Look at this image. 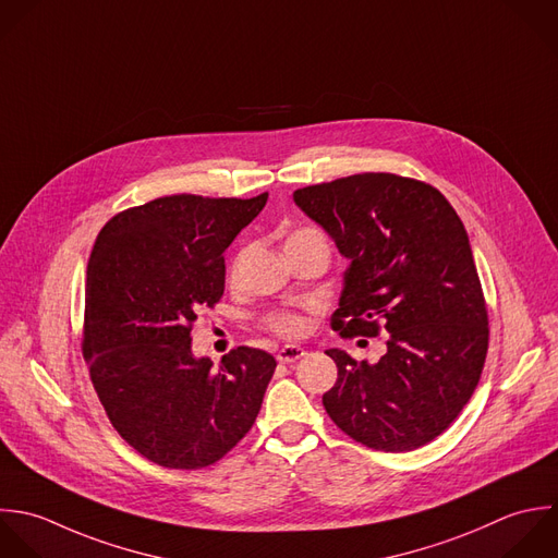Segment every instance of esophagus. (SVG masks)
Here are the masks:
<instances>
[{
  "mask_svg": "<svg viewBox=\"0 0 558 558\" xmlns=\"http://www.w3.org/2000/svg\"><path fill=\"white\" fill-rule=\"evenodd\" d=\"M304 356H306V350L300 348V345H284V348L278 350V361L284 363V365L295 363V361H300V359H304Z\"/></svg>",
  "mask_w": 558,
  "mask_h": 558,
  "instance_id": "esophagus-1",
  "label": "esophagus"
}]
</instances>
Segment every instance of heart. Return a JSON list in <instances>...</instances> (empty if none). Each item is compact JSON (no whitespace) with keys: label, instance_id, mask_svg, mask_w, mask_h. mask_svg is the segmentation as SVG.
Masks as SVG:
<instances>
[{"label":"heart","instance_id":"b5f03b06","mask_svg":"<svg viewBox=\"0 0 558 558\" xmlns=\"http://www.w3.org/2000/svg\"><path fill=\"white\" fill-rule=\"evenodd\" d=\"M313 234H317V236H324L317 228H298V230H293L291 234H289V239L287 241H293V239H300V236H313ZM236 271V260H234V265H232V274ZM265 326L271 330V332H276V335H280V337H302L304 332H306V319L300 315V313H295V311H276V313H269L267 317H265Z\"/></svg>","mask_w":558,"mask_h":558}]
</instances>
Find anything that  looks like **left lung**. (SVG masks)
Returning <instances> with one entry per match:
<instances>
[{"label":"left lung","mask_w":558,"mask_h":558,"mask_svg":"<svg viewBox=\"0 0 558 558\" xmlns=\"http://www.w3.org/2000/svg\"><path fill=\"white\" fill-rule=\"evenodd\" d=\"M295 204L350 260L332 330L387 332L378 363L326 354L339 378L324 393L330 420L380 452L437 439L478 387L489 315L465 226L435 186L396 173H356L298 189Z\"/></svg>","instance_id":"1"}]
</instances>
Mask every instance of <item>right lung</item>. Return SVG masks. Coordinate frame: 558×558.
Listing matches in <instances>:
<instances>
[{"instance_id":"1","label":"right lung","mask_w":558,"mask_h":558,"mask_svg":"<svg viewBox=\"0 0 558 558\" xmlns=\"http://www.w3.org/2000/svg\"><path fill=\"white\" fill-rule=\"evenodd\" d=\"M265 202L158 197L117 213L93 245L82 354L112 428L160 468L217 463L260 411L276 359L241 345L213 369L191 330L221 300L223 252Z\"/></svg>"}]
</instances>
